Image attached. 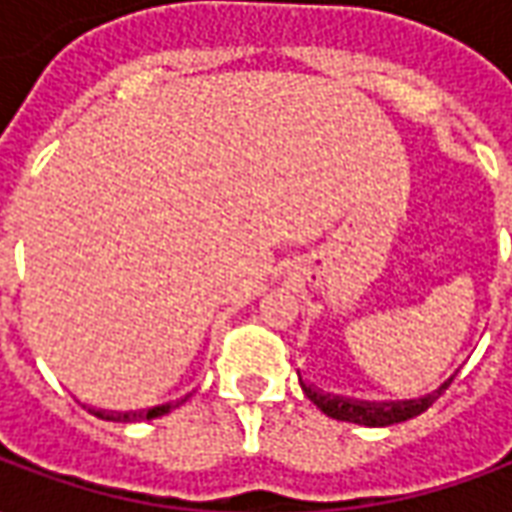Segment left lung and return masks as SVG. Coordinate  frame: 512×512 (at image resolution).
Returning <instances> with one entry per match:
<instances>
[{
	"label": "left lung",
	"mask_w": 512,
	"mask_h": 512,
	"mask_svg": "<svg viewBox=\"0 0 512 512\" xmlns=\"http://www.w3.org/2000/svg\"><path fill=\"white\" fill-rule=\"evenodd\" d=\"M452 378L455 376L447 378L439 389H433L428 395L411 397V400H356V397L323 392L318 386L307 384L301 376L299 381L304 395L310 397L312 403L321 408L326 417L340 419V422H354V425H365V428H386V425H397V422H406V419L428 411L439 400L441 392L452 384Z\"/></svg>",
	"instance_id": "1"
}]
</instances>
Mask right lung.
Here are the masks:
<instances>
[{
	"label": "right lung",
	"instance_id": "obj_1",
	"mask_svg": "<svg viewBox=\"0 0 512 512\" xmlns=\"http://www.w3.org/2000/svg\"><path fill=\"white\" fill-rule=\"evenodd\" d=\"M183 400H189V395L180 397V400H169V403H161V406L153 408H139V411H106V408H93L84 406L90 414H95L98 419H106V422H142V419H156L169 414L172 408H178Z\"/></svg>",
	"mask_w": 512,
	"mask_h": 512
}]
</instances>
